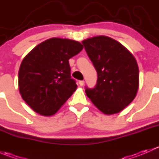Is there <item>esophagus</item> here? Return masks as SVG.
<instances>
[{"label":"esophagus","instance_id":"1","mask_svg":"<svg viewBox=\"0 0 159 159\" xmlns=\"http://www.w3.org/2000/svg\"><path fill=\"white\" fill-rule=\"evenodd\" d=\"M78 83H79V84H80V85H81V86H83V85H84V81H80Z\"/></svg>","mask_w":159,"mask_h":159}]
</instances>
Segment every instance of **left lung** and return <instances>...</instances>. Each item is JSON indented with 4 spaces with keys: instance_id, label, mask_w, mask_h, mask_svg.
<instances>
[{
    "instance_id": "1",
    "label": "left lung",
    "mask_w": 159,
    "mask_h": 159,
    "mask_svg": "<svg viewBox=\"0 0 159 159\" xmlns=\"http://www.w3.org/2000/svg\"><path fill=\"white\" fill-rule=\"evenodd\" d=\"M98 73L94 89L86 88L92 103L105 115L118 113L134 100L139 87V70L133 54L107 36L82 41Z\"/></svg>"
}]
</instances>
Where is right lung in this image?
Listing matches in <instances>:
<instances>
[{
	"mask_svg": "<svg viewBox=\"0 0 159 159\" xmlns=\"http://www.w3.org/2000/svg\"><path fill=\"white\" fill-rule=\"evenodd\" d=\"M83 48L74 40L52 38L24 57L18 71L19 92L35 112L54 115L76 91L68 60Z\"/></svg>",
	"mask_w": 159,
	"mask_h": 159,
	"instance_id": "obj_1",
	"label": "right lung"
}]
</instances>
